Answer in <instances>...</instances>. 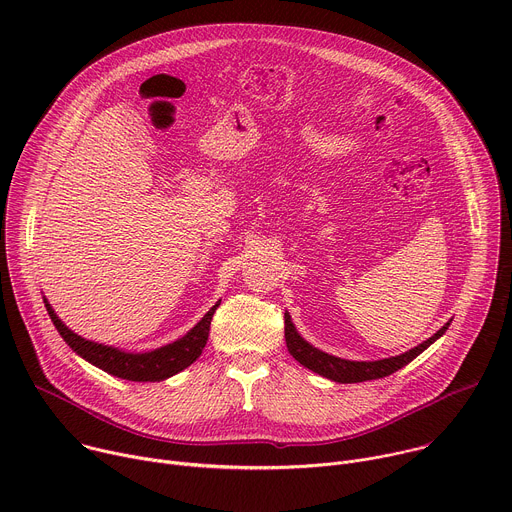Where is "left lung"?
<instances>
[{
    "mask_svg": "<svg viewBox=\"0 0 512 512\" xmlns=\"http://www.w3.org/2000/svg\"><path fill=\"white\" fill-rule=\"evenodd\" d=\"M450 322H446L431 338L423 340L421 344H417L415 348H411L403 354H397L391 358H381V360H346V358L328 354V352L312 346L308 340H304L300 336V332L296 330L294 322H291L289 312H285V344H287L289 354L294 356L300 364H304L306 369H310L330 381H336V383H362V381L389 377L395 371L403 369L405 364H409L415 356H419L437 338H442L446 334Z\"/></svg>",
    "mask_w": 512,
    "mask_h": 512,
    "instance_id": "left-lung-1",
    "label": "left lung"
}]
</instances>
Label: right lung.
<instances>
[{
  "mask_svg": "<svg viewBox=\"0 0 512 512\" xmlns=\"http://www.w3.org/2000/svg\"><path fill=\"white\" fill-rule=\"evenodd\" d=\"M44 306H46L48 316H50L52 324L56 326L58 334L64 338V342L81 358L95 364L97 369H101L113 377L125 379V381L160 383V381H166V379L178 375L186 367H190V364L202 354V348L206 346V340H208L212 314L218 306H221V302H216L204 314V318L192 330H188L182 338H178L166 346L148 350V352H127V350H121L115 346L87 340V338L79 336L77 332H72L56 316V312L52 310V306L48 304L46 298H44Z\"/></svg>",
  "mask_w": 512,
  "mask_h": 512,
  "instance_id": "right-lung-1",
  "label": "right lung"
}]
</instances>
